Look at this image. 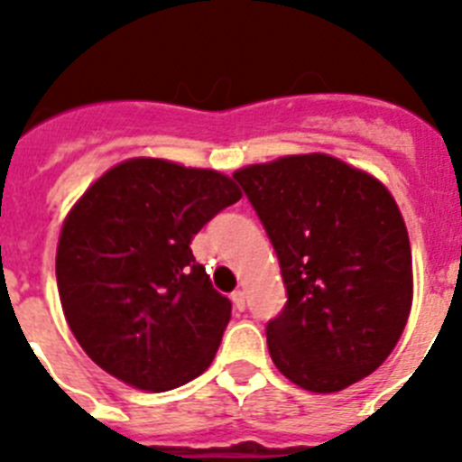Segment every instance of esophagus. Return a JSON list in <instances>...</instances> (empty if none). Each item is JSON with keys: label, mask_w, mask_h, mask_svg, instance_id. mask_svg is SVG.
I'll return each mask as SVG.
<instances>
[{"label": "esophagus", "mask_w": 462, "mask_h": 462, "mask_svg": "<svg viewBox=\"0 0 462 462\" xmlns=\"http://www.w3.org/2000/svg\"><path fill=\"white\" fill-rule=\"evenodd\" d=\"M231 300H234L236 310H240V312H243V310H245V291H243V289H236V291L231 293Z\"/></svg>", "instance_id": "34e87169"}]
</instances>
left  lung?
I'll use <instances>...</instances> for the list:
<instances>
[{"instance_id": "1", "label": "left lung", "mask_w": 462, "mask_h": 462, "mask_svg": "<svg viewBox=\"0 0 462 462\" xmlns=\"http://www.w3.org/2000/svg\"><path fill=\"white\" fill-rule=\"evenodd\" d=\"M266 228L287 287L268 321L282 374L314 393L368 377L393 352L411 308V250L393 196L328 154H291L236 171Z\"/></svg>"}]
</instances>
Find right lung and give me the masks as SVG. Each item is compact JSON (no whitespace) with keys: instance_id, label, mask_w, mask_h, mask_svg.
<instances>
[{"instance_id":"right-lung-1","label":"right lung","mask_w":462,"mask_h":462,"mask_svg":"<svg viewBox=\"0 0 462 462\" xmlns=\"http://www.w3.org/2000/svg\"><path fill=\"white\" fill-rule=\"evenodd\" d=\"M238 199L217 171L138 157L106 171L71 208L57 289L69 328L99 368L136 389L169 391L210 365L231 300L189 245Z\"/></svg>"}]
</instances>
